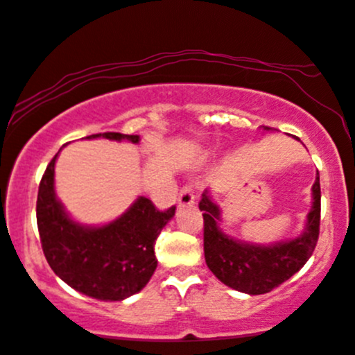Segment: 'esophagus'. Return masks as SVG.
<instances>
[{
    "label": "esophagus",
    "mask_w": 355,
    "mask_h": 355,
    "mask_svg": "<svg viewBox=\"0 0 355 355\" xmlns=\"http://www.w3.org/2000/svg\"><path fill=\"white\" fill-rule=\"evenodd\" d=\"M178 204H180V207H189V205L196 204V192H193L192 187L185 185L180 190V193H178Z\"/></svg>",
    "instance_id": "obj_1"
}]
</instances>
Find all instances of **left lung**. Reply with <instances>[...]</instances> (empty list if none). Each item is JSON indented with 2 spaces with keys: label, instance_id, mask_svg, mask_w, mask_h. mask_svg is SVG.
Instances as JSON below:
<instances>
[{
  "label": "left lung",
  "instance_id": "1",
  "mask_svg": "<svg viewBox=\"0 0 355 355\" xmlns=\"http://www.w3.org/2000/svg\"><path fill=\"white\" fill-rule=\"evenodd\" d=\"M270 131L271 128L264 126ZM313 207L306 231L288 243L275 246H252L237 243L217 227L219 207L202 193L198 209L204 216V254L209 270L224 285L249 295L270 293L305 266L313 254L320 234V177L313 184Z\"/></svg>",
  "mask_w": 355,
  "mask_h": 355
}]
</instances>
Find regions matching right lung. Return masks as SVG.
I'll list each match as a JSON object with an SVG mask.
<instances>
[{"mask_svg":"<svg viewBox=\"0 0 355 355\" xmlns=\"http://www.w3.org/2000/svg\"><path fill=\"white\" fill-rule=\"evenodd\" d=\"M130 139L139 136L97 133L87 138ZM46 166L38 187L37 224L42 249L53 272L73 290L103 302H121L146 286L157 270V243L173 217L175 205L158 210L139 197L126 214L103 227H84L69 219L53 193V166Z\"/></svg>","mask_w":355,"mask_h":355,"instance_id":"right-lung-1","label":"right lung"}]
</instances>
